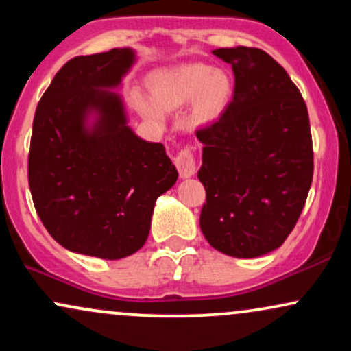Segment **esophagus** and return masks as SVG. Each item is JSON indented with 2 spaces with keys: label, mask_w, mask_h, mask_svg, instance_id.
<instances>
[{
  "label": "esophagus",
  "mask_w": 351,
  "mask_h": 351,
  "mask_svg": "<svg viewBox=\"0 0 351 351\" xmlns=\"http://www.w3.org/2000/svg\"><path fill=\"white\" fill-rule=\"evenodd\" d=\"M176 168H178L180 176L181 178H191L195 176L196 173V158H195V153L189 147L183 148L175 158Z\"/></svg>",
  "instance_id": "1"
}]
</instances>
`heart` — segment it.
<instances>
[{
    "label": "heart",
    "instance_id": "obj_1",
    "mask_svg": "<svg viewBox=\"0 0 351 351\" xmlns=\"http://www.w3.org/2000/svg\"><path fill=\"white\" fill-rule=\"evenodd\" d=\"M152 97L135 92L134 106L147 119L162 122L165 110H178L193 104L196 123L215 122L226 110L232 95V82L223 71L206 64H186L160 72L150 82Z\"/></svg>",
    "mask_w": 351,
    "mask_h": 351
}]
</instances>
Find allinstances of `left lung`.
Wrapping results in <instances>:
<instances>
[{
    "label": "left lung",
    "mask_w": 351,
    "mask_h": 351,
    "mask_svg": "<svg viewBox=\"0 0 351 351\" xmlns=\"http://www.w3.org/2000/svg\"><path fill=\"white\" fill-rule=\"evenodd\" d=\"M234 95L196 132L206 189L199 226L213 247L239 259L276 251L295 226L313 176L308 112L279 62L257 47H221Z\"/></svg>",
    "instance_id": "obj_1"
}]
</instances>
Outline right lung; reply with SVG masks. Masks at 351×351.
I'll use <instances>...</instances> for the list:
<instances>
[{"instance_id": "obj_1", "label": "right lung", "mask_w": 351, "mask_h": 351, "mask_svg": "<svg viewBox=\"0 0 351 351\" xmlns=\"http://www.w3.org/2000/svg\"><path fill=\"white\" fill-rule=\"evenodd\" d=\"M132 47L62 66L34 114L27 178L44 228L62 247L115 261L138 251L156 199L178 180L162 143L128 127L114 92L135 64Z\"/></svg>"}]
</instances>
